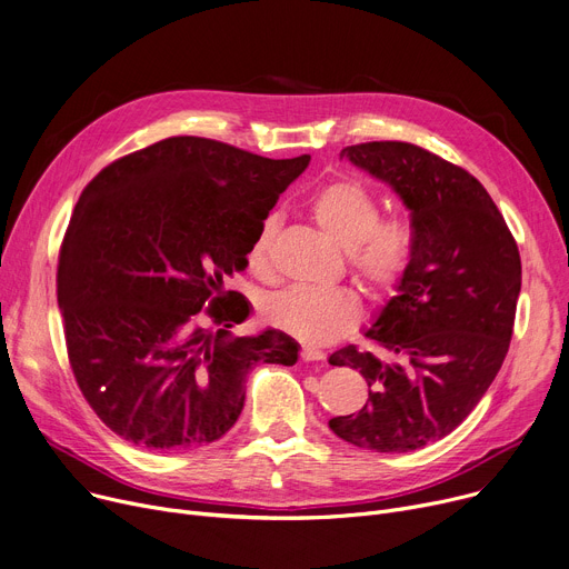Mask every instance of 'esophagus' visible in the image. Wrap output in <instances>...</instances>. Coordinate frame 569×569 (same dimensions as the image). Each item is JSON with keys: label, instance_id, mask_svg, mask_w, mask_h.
I'll list each match as a JSON object with an SVG mask.
<instances>
[{"label": "esophagus", "instance_id": "esophagus-1", "mask_svg": "<svg viewBox=\"0 0 569 569\" xmlns=\"http://www.w3.org/2000/svg\"><path fill=\"white\" fill-rule=\"evenodd\" d=\"M300 358H302V362H321V360H326V353L319 351V348L302 346L300 348Z\"/></svg>", "mask_w": 569, "mask_h": 569}]
</instances>
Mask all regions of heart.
Returning <instances> with one entry per match:
<instances>
[{
  "instance_id": "1",
  "label": "heart",
  "mask_w": 569,
  "mask_h": 569,
  "mask_svg": "<svg viewBox=\"0 0 569 569\" xmlns=\"http://www.w3.org/2000/svg\"><path fill=\"white\" fill-rule=\"evenodd\" d=\"M312 213L317 223L348 250L353 273L373 298L385 300L399 291L415 259V230L406 218H380L378 198L351 180L321 189L312 200ZM278 228V211L261 218L248 248L252 271H269V252ZM261 317L305 343H330L358 326L360 300L346 289L291 284L261 298Z\"/></svg>"
}]
</instances>
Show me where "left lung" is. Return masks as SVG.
<instances>
[{
	"mask_svg": "<svg viewBox=\"0 0 569 569\" xmlns=\"http://www.w3.org/2000/svg\"><path fill=\"white\" fill-rule=\"evenodd\" d=\"M341 157L410 209L415 259L365 332L387 358L353 343L330 356L332 367L362 373L369 401L328 426L360 449L408 453L456 430L499 373L521 289L519 250L465 168L401 141L348 146Z\"/></svg>",
	"mask_w": 569,
	"mask_h": 569,
	"instance_id": "1",
	"label": "left lung"
}]
</instances>
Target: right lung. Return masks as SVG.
Listing matches in <instances>:
<instances>
[{
  "label": "right lung",
  "instance_id": "obj_1",
  "mask_svg": "<svg viewBox=\"0 0 569 569\" xmlns=\"http://www.w3.org/2000/svg\"><path fill=\"white\" fill-rule=\"evenodd\" d=\"M308 163L170 137L81 191L57 273L68 360L83 399L129 445L216 442L243 410L252 367L296 365L298 343L280 330L230 335L250 302L226 278L248 267L261 218Z\"/></svg>",
  "mask_w": 569,
  "mask_h": 569
}]
</instances>
